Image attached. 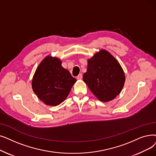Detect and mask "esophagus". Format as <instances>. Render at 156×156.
<instances>
[{
  "mask_svg": "<svg viewBox=\"0 0 156 156\" xmlns=\"http://www.w3.org/2000/svg\"><path fill=\"white\" fill-rule=\"evenodd\" d=\"M82 77H83L82 74H78V76L76 77V78H77L78 80H82Z\"/></svg>",
  "mask_w": 156,
  "mask_h": 156,
  "instance_id": "1",
  "label": "esophagus"
}]
</instances>
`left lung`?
Returning <instances> with one entry per match:
<instances>
[{
    "instance_id": "8db88e82",
    "label": "left lung",
    "mask_w": 156,
    "mask_h": 156,
    "mask_svg": "<svg viewBox=\"0 0 156 156\" xmlns=\"http://www.w3.org/2000/svg\"><path fill=\"white\" fill-rule=\"evenodd\" d=\"M84 82L103 102L113 99L120 94L125 82L124 71L111 54L101 50L88 60Z\"/></svg>"
}]
</instances>
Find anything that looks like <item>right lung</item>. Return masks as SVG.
<instances>
[{
	"label": "right lung",
	"instance_id": "add662e5",
	"mask_svg": "<svg viewBox=\"0 0 156 156\" xmlns=\"http://www.w3.org/2000/svg\"><path fill=\"white\" fill-rule=\"evenodd\" d=\"M60 60L48 56L41 62L32 79V87L38 98L50 106H57L66 99L76 82Z\"/></svg>",
	"mask_w": 156,
	"mask_h": 156
}]
</instances>
